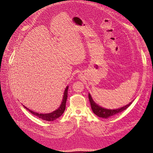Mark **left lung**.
Masks as SVG:
<instances>
[{
	"label": "left lung",
	"mask_w": 153,
	"mask_h": 153,
	"mask_svg": "<svg viewBox=\"0 0 153 153\" xmlns=\"http://www.w3.org/2000/svg\"><path fill=\"white\" fill-rule=\"evenodd\" d=\"M88 99L90 101L91 109H92L94 113L100 117L105 118V119L109 118L111 116H114L116 114H117L118 113H121L122 111L126 109L131 104V103L133 102L134 101V100L131 101V102H130L128 104H127L124 106H123L117 109H110L104 108L103 107L100 106L98 104H97L94 101L92 97H91L90 94H88Z\"/></svg>",
	"instance_id": "obj_1"
}]
</instances>
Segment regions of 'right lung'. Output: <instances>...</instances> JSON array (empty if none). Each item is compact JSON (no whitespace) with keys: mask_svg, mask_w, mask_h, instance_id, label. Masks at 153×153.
<instances>
[{"mask_svg":"<svg viewBox=\"0 0 153 153\" xmlns=\"http://www.w3.org/2000/svg\"><path fill=\"white\" fill-rule=\"evenodd\" d=\"M69 86H67L65 90L64 94H63V100H62V102L61 103V105L59 107L55 110L54 111L52 112V113H36V112L31 111L30 109L27 108L26 106H23L27 110H28L30 113H32L33 114L36 116L37 117L42 119L44 120L47 121H53L58 117H59L61 116L64 113V111L66 109V100L68 97V90Z\"/></svg>","mask_w":153,"mask_h":153,"instance_id":"add662e5","label":"right lung"}]
</instances>
